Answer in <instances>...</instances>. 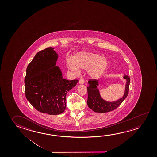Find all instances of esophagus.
I'll list each match as a JSON object with an SVG mask.
<instances>
[{"mask_svg": "<svg viewBox=\"0 0 157 157\" xmlns=\"http://www.w3.org/2000/svg\"><path fill=\"white\" fill-rule=\"evenodd\" d=\"M84 82H85V81H84V80L83 79H80L79 80V84H84Z\"/></svg>", "mask_w": 157, "mask_h": 157, "instance_id": "34e87169", "label": "esophagus"}]
</instances>
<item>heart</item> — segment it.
<instances>
[{
	"label": "heart",
	"instance_id": "b5f03b06",
	"mask_svg": "<svg viewBox=\"0 0 157 157\" xmlns=\"http://www.w3.org/2000/svg\"><path fill=\"white\" fill-rule=\"evenodd\" d=\"M68 65L75 73L79 72V68L87 70L90 77L98 78L108 68L109 62L107 58L99 54L82 52L75 56L74 61L71 60L68 62Z\"/></svg>",
	"mask_w": 157,
	"mask_h": 157
}]
</instances>
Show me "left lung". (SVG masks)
Here are the masks:
<instances>
[{
  "label": "left lung",
  "mask_w": 157,
  "mask_h": 157,
  "mask_svg": "<svg viewBox=\"0 0 157 157\" xmlns=\"http://www.w3.org/2000/svg\"><path fill=\"white\" fill-rule=\"evenodd\" d=\"M124 79L126 80L124 94L122 98L113 102H108L103 100L101 96L98 86L99 85L98 80L90 79L88 81L89 86L87 87V104L88 107L95 112L106 113L114 110L117 108L128 96L129 90L130 78L128 75H124Z\"/></svg>",
  "instance_id": "1"
}]
</instances>
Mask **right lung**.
Instances as JSON below:
<instances>
[{
    "instance_id": "obj_1",
    "label": "right lung",
    "mask_w": 157,
    "mask_h": 157,
    "mask_svg": "<svg viewBox=\"0 0 157 157\" xmlns=\"http://www.w3.org/2000/svg\"><path fill=\"white\" fill-rule=\"evenodd\" d=\"M54 48L39 52L28 65L25 78V95L37 111L49 115H57L66 107V94L79 80L62 77L56 66L58 54Z\"/></svg>"
}]
</instances>
